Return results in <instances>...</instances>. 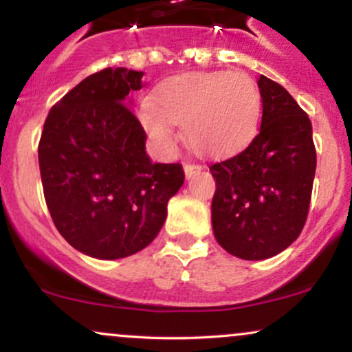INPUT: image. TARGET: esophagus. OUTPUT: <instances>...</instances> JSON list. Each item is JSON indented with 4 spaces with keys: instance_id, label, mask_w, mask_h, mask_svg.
Masks as SVG:
<instances>
[{
    "instance_id": "1",
    "label": "esophagus",
    "mask_w": 352,
    "mask_h": 352,
    "mask_svg": "<svg viewBox=\"0 0 352 352\" xmlns=\"http://www.w3.org/2000/svg\"><path fill=\"white\" fill-rule=\"evenodd\" d=\"M184 170H185V177H187V179H192V177L195 175L197 172L201 170V167H200V165H195V164H185Z\"/></svg>"
}]
</instances>
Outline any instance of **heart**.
I'll return each mask as SVG.
<instances>
[{
  "mask_svg": "<svg viewBox=\"0 0 352 352\" xmlns=\"http://www.w3.org/2000/svg\"><path fill=\"white\" fill-rule=\"evenodd\" d=\"M260 109V92L243 72H192L153 92L152 102L142 107V122L164 147L175 140L172 125H180L197 153L225 157L253 139Z\"/></svg>",
  "mask_w": 352,
  "mask_h": 352,
  "instance_id": "1",
  "label": "heart"
}]
</instances>
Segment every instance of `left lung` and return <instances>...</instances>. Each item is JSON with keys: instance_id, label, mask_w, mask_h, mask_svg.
<instances>
[{"instance_id": "8db88e82", "label": "left lung", "mask_w": 352, "mask_h": 352, "mask_svg": "<svg viewBox=\"0 0 352 352\" xmlns=\"http://www.w3.org/2000/svg\"><path fill=\"white\" fill-rule=\"evenodd\" d=\"M263 116L252 144L210 165L217 182L212 225L217 241L241 260H266L300 236L316 172L308 114L266 76L258 79Z\"/></svg>"}]
</instances>
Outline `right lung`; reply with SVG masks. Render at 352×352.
<instances>
[{"mask_svg":"<svg viewBox=\"0 0 352 352\" xmlns=\"http://www.w3.org/2000/svg\"><path fill=\"white\" fill-rule=\"evenodd\" d=\"M140 71L107 67L71 89L44 122L38 157L44 199L64 240L99 260L131 256L159 235L180 164H152L131 94Z\"/></svg>","mask_w":352,"mask_h":352,"instance_id":"1","label":"right lung"}]
</instances>
